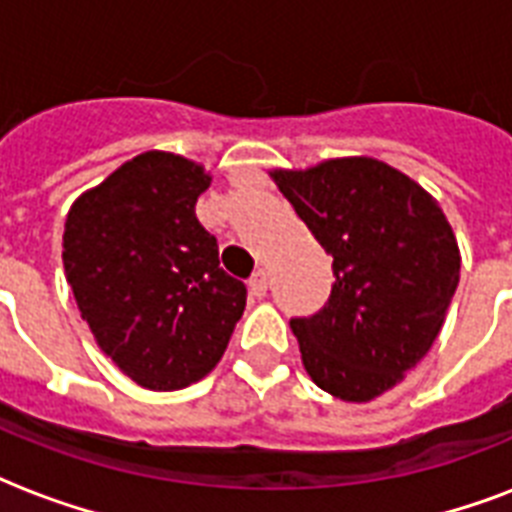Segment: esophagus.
<instances>
[{
    "label": "esophagus",
    "instance_id": "esophagus-1",
    "mask_svg": "<svg viewBox=\"0 0 512 512\" xmlns=\"http://www.w3.org/2000/svg\"><path fill=\"white\" fill-rule=\"evenodd\" d=\"M265 292H268V276L265 271H257L252 279H249V295L257 297V300H263Z\"/></svg>",
    "mask_w": 512,
    "mask_h": 512
}]
</instances>
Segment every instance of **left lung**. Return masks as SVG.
<instances>
[{
  "mask_svg": "<svg viewBox=\"0 0 512 512\" xmlns=\"http://www.w3.org/2000/svg\"><path fill=\"white\" fill-rule=\"evenodd\" d=\"M271 177L335 268L329 303L289 321L305 372L366 404L404 380L444 327L460 281L452 225L420 183L369 156Z\"/></svg>",
  "mask_w": 512,
  "mask_h": 512,
  "instance_id": "8db88e82",
  "label": "left lung"
}]
</instances>
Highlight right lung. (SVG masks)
<instances>
[{"mask_svg":"<svg viewBox=\"0 0 512 512\" xmlns=\"http://www.w3.org/2000/svg\"><path fill=\"white\" fill-rule=\"evenodd\" d=\"M209 183L201 164L146 151L68 209L66 281L100 350L140 388L207 377L247 305L196 217Z\"/></svg>","mask_w":512,"mask_h":512,"instance_id":"obj_1","label":"right lung"}]
</instances>
